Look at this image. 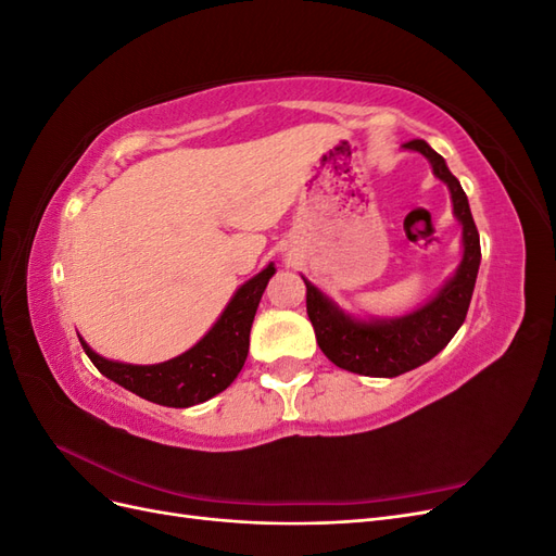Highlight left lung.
Here are the masks:
<instances>
[{
    "label": "left lung",
    "mask_w": 556,
    "mask_h": 556,
    "mask_svg": "<svg viewBox=\"0 0 556 556\" xmlns=\"http://www.w3.org/2000/svg\"><path fill=\"white\" fill-rule=\"evenodd\" d=\"M403 148L425 155L433 176L447 185L454 217L462 225L464 252L457 271L425 306L390 319H362L345 313L333 299L301 276L306 282V311L319 350L339 368L371 378L401 376L439 355L464 325L480 268V233L459 180L450 174L445 160L427 141L415 139L403 143Z\"/></svg>",
    "instance_id": "8db88e82"
}]
</instances>
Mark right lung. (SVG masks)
<instances>
[{
  "label": "right lung",
  "mask_w": 556,
  "mask_h": 556,
  "mask_svg": "<svg viewBox=\"0 0 556 556\" xmlns=\"http://www.w3.org/2000/svg\"><path fill=\"white\" fill-rule=\"evenodd\" d=\"M276 274L266 264L257 276L245 280L233 292L217 323L182 355L160 364H125L106 359L80 339L83 350L99 374L117 382L137 396L169 408H188L225 392L241 374L250 348V327L268 280Z\"/></svg>",
  "instance_id": "add662e5"
}]
</instances>
